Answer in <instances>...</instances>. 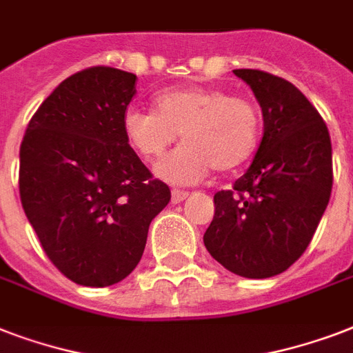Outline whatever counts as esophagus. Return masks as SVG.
I'll use <instances>...</instances> for the list:
<instances>
[{
  "label": "esophagus",
  "instance_id": "34e87169",
  "mask_svg": "<svg viewBox=\"0 0 353 353\" xmlns=\"http://www.w3.org/2000/svg\"><path fill=\"white\" fill-rule=\"evenodd\" d=\"M187 198H188L187 190H177V188L172 190V203H181V201H185Z\"/></svg>",
  "mask_w": 353,
  "mask_h": 353
}]
</instances>
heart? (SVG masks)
Segmentation results:
<instances>
[{"mask_svg":"<svg viewBox=\"0 0 353 353\" xmlns=\"http://www.w3.org/2000/svg\"><path fill=\"white\" fill-rule=\"evenodd\" d=\"M260 119L243 97L201 85L166 90L155 110L128 108L122 130L139 155L155 159L181 132V144L157 163L155 174L172 185L199 183L212 168L232 170L249 159L258 141Z\"/></svg>","mask_w":353,"mask_h":353,"instance_id":"1","label":"heart"}]
</instances>
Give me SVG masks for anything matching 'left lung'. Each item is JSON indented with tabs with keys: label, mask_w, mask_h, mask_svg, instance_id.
<instances>
[{
	"label": "left lung",
	"mask_w": 353,
	"mask_h": 353,
	"mask_svg": "<svg viewBox=\"0 0 353 353\" xmlns=\"http://www.w3.org/2000/svg\"><path fill=\"white\" fill-rule=\"evenodd\" d=\"M262 108L263 135L232 190L214 196L203 236L210 256L245 279L284 273L310 245L332 194V141L312 102L288 80L234 69Z\"/></svg>",
	"instance_id": "1"
}]
</instances>
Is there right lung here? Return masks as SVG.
I'll return each mask as SVG.
<instances>
[{"mask_svg": "<svg viewBox=\"0 0 353 353\" xmlns=\"http://www.w3.org/2000/svg\"><path fill=\"white\" fill-rule=\"evenodd\" d=\"M135 80L102 65L71 74L41 102L19 148L25 216L49 260L80 285L126 279L170 201L122 130Z\"/></svg>", "mask_w": 353, "mask_h": 353, "instance_id": "obj_1", "label": "right lung"}]
</instances>
